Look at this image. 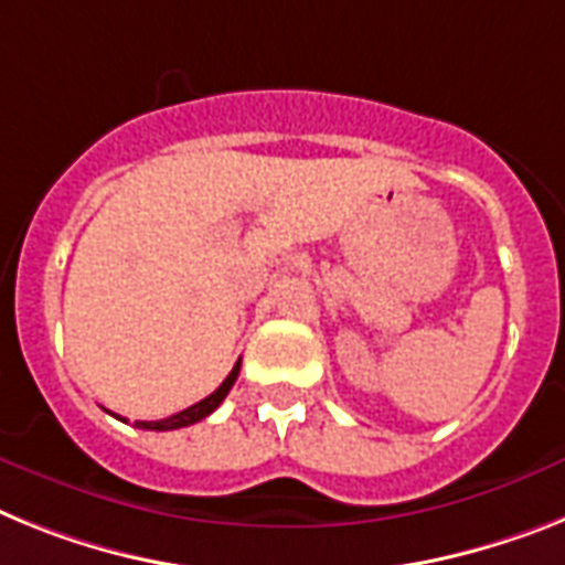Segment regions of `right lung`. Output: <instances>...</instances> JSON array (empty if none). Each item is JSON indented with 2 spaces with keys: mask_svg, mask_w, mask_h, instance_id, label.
<instances>
[{
  "mask_svg": "<svg viewBox=\"0 0 565 565\" xmlns=\"http://www.w3.org/2000/svg\"><path fill=\"white\" fill-rule=\"evenodd\" d=\"M238 371H241V362L232 367L230 376L221 382V387H217L215 393H210L206 399H201L198 405L186 407V411H180V414L169 416V419H158V422H137V428H143V430H174V428H186V425H194V422H201L206 419V416L215 411L221 402L226 399V393L232 391V385H235V379H238Z\"/></svg>",
  "mask_w": 565,
  "mask_h": 565,
  "instance_id": "add662e5",
  "label": "right lung"
}]
</instances>
